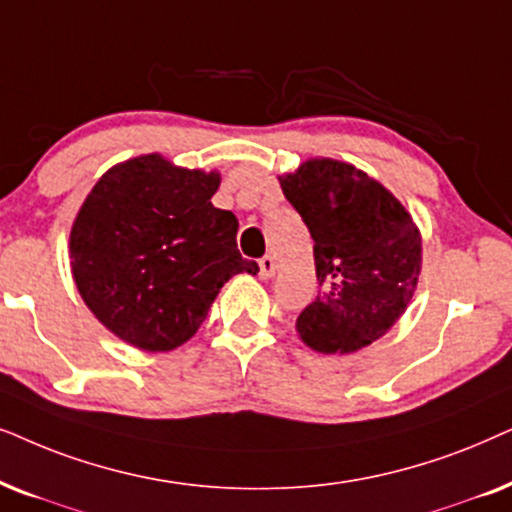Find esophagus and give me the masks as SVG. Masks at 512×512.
I'll return each instance as SVG.
<instances>
[{"label": "esophagus", "instance_id": "obj_1", "mask_svg": "<svg viewBox=\"0 0 512 512\" xmlns=\"http://www.w3.org/2000/svg\"><path fill=\"white\" fill-rule=\"evenodd\" d=\"M274 274H276V260L271 255H264L260 260V278L262 281H269Z\"/></svg>", "mask_w": 512, "mask_h": 512}]
</instances>
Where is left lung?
I'll list each match as a JSON object with an SVG mask.
<instances>
[{
	"mask_svg": "<svg viewBox=\"0 0 512 512\" xmlns=\"http://www.w3.org/2000/svg\"><path fill=\"white\" fill-rule=\"evenodd\" d=\"M281 189L313 238L320 292L299 313L297 335L325 356L384 337L412 302L421 231L381 182L335 159H309Z\"/></svg>",
	"mask_w": 512,
	"mask_h": 512,
	"instance_id": "1",
	"label": "left lung"
}]
</instances>
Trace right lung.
Instances as JSON below:
<instances>
[{
	"instance_id": "obj_1",
	"label": "right lung",
	"mask_w": 512,
	"mask_h": 512,
	"mask_svg": "<svg viewBox=\"0 0 512 512\" xmlns=\"http://www.w3.org/2000/svg\"><path fill=\"white\" fill-rule=\"evenodd\" d=\"M217 187V170L142 154L109 168L81 203L70 231L72 278L121 342L177 349L231 276L260 271L236 248V215L210 203Z\"/></svg>"
}]
</instances>
